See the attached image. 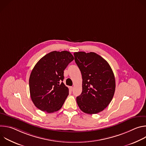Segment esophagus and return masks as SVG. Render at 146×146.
<instances>
[{
	"instance_id": "34e87169",
	"label": "esophagus",
	"mask_w": 146,
	"mask_h": 146,
	"mask_svg": "<svg viewBox=\"0 0 146 146\" xmlns=\"http://www.w3.org/2000/svg\"><path fill=\"white\" fill-rule=\"evenodd\" d=\"M70 90L71 91H72L73 90V87H70Z\"/></svg>"
}]
</instances>
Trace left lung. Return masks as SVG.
<instances>
[{"mask_svg":"<svg viewBox=\"0 0 146 146\" xmlns=\"http://www.w3.org/2000/svg\"><path fill=\"white\" fill-rule=\"evenodd\" d=\"M74 56L82 78V92L76 98L77 105L85 113H98L107 108L113 98V72L108 62L95 52H77Z\"/></svg>","mask_w":146,"mask_h":146,"instance_id":"8db88e82","label":"left lung"}]
</instances>
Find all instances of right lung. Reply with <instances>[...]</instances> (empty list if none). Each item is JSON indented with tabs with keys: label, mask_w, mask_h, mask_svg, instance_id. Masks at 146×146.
<instances>
[{
	"label": "right lung",
	"mask_w": 146,
	"mask_h": 146,
	"mask_svg": "<svg viewBox=\"0 0 146 146\" xmlns=\"http://www.w3.org/2000/svg\"><path fill=\"white\" fill-rule=\"evenodd\" d=\"M73 59L69 51H54L37 62L29 80L31 98L37 108L50 113L63 106L69 95L68 88L62 82L64 71Z\"/></svg>",
	"instance_id": "add662e5"
}]
</instances>
